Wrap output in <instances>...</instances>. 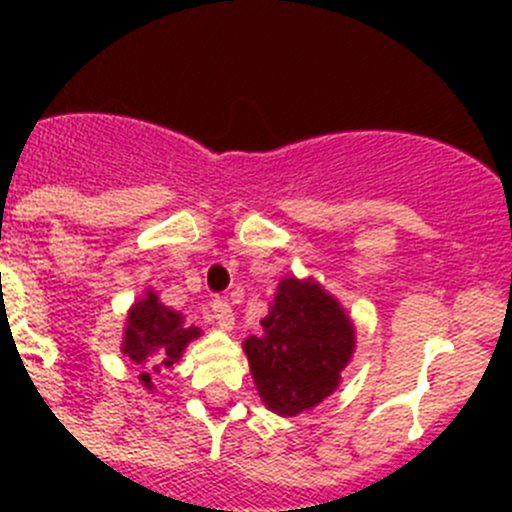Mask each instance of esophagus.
Instances as JSON below:
<instances>
[{"instance_id": "34e87169", "label": "esophagus", "mask_w": 512, "mask_h": 512, "mask_svg": "<svg viewBox=\"0 0 512 512\" xmlns=\"http://www.w3.org/2000/svg\"><path fill=\"white\" fill-rule=\"evenodd\" d=\"M210 319H213L220 329H232V324H235V314H232V307L227 304V299L215 297L213 302H210Z\"/></svg>"}]
</instances>
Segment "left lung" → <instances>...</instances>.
<instances>
[{
    "label": "left lung",
    "instance_id": "obj_1",
    "mask_svg": "<svg viewBox=\"0 0 512 512\" xmlns=\"http://www.w3.org/2000/svg\"><path fill=\"white\" fill-rule=\"evenodd\" d=\"M260 324L262 332L245 339V354L267 409L297 416L337 389L354 352V327L337 299L289 277Z\"/></svg>",
    "mask_w": 512,
    "mask_h": 512
}]
</instances>
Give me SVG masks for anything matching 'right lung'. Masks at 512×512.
<instances>
[{"mask_svg": "<svg viewBox=\"0 0 512 512\" xmlns=\"http://www.w3.org/2000/svg\"><path fill=\"white\" fill-rule=\"evenodd\" d=\"M195 337H200L198 327H183V317L163 307L156 294L148 292L146 299L133 304L128 312L123 354L146 369L141 374V384L153 389L151 374H160L163 366H173L183 354L185 344Z\"/></svg>", "mask_w": 512, "mask_h": 512, "instance_id": "obj_1", "label": "right lung"}]
</instances>
